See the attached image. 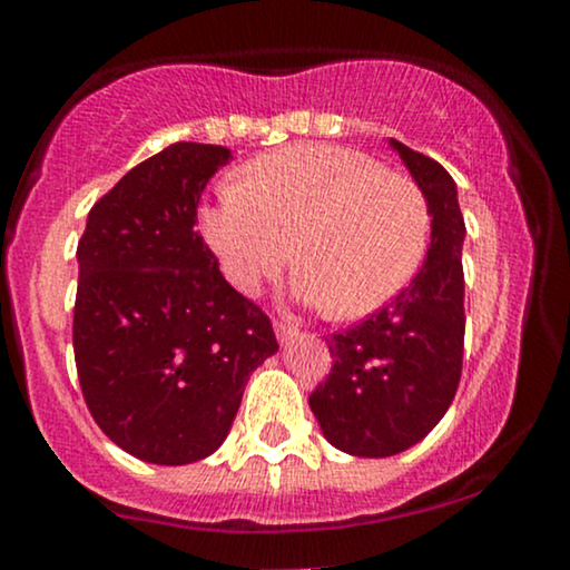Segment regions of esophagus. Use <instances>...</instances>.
Returning a JSON list of instances; mask_svg holds the SVG:
<instances>
[{
  "label": "esophagus",
  "instance_id": "1",
  "mask_svg": "<svg viewBox=\"0 0 570 570\" xmlns=\"http://www.w3.org/2000/svg\"><path fill=\"white\" fill-rule=\"evenodd\" d=\"M276 335H278V343L284 345V343H292L299 332H297V326H294L292 322H286V318H276Z\"/></svg>",
  "mask_w": 570,
  "mask_h": 570
}]
</instances>
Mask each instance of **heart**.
Segmentation results:
<instances>
[{"instance_id": "heart-1", "label": "heart", "mask_w": 570, "mask_h": 570, "mask_svg": "<svg viewBox=\"0 0 570 570\" xmlns=\"http://www.w3.org/2000/svg\"><path fill=\"white\" fill-rule=\"evenodd\" d=\"M200 227L235 289L254 294L294 259V292L337 316L389 305L426 259L431 212L407 174L332 144H299L246 166L203 208Z\"/></svg>"}]
</instances>
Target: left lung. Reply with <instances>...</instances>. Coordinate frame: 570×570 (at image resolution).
<instances>
[{"instance_id": "8db88e82", "label": "left lung", "mask_w": 570, "mask_h": 570, "mask_svg": "<svg viewBox=\"0 0 570 570\" xmlns=\"http://www.w3.org/2000/svg\"><path fill=\"white\" fill-rule=\"evenodd\" d=\"M431 212L426 263L362 324L332 335V370L311 410L337 450L385 458L421 442L453 404L463 367V225L458 189L436 160L391 139Z\"/></svg>"}]
</instances>
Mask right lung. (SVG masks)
<instances>
[{"mask_svg": "<svg viewBox=\"0 0 570 570\" xmlns=\"http://www.w3.org/2000/svg\"><path fill=\"white\" fill-rule=\"evenodd\" d=\"M233 160L176 141L96 200L77 244L75 362L98 429L126 453L185 466L225 442L248 375L278 351L195 233L208 179Z\"/></svg>", "mask_w": 570, "mask_h": 570, "instance_id": "obj_1", "label": "right lung"}]
</instances>
